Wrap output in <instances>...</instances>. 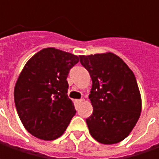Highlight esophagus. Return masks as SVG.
I'll list each match as a JSON object with an SVG mask.
<instances>
[{"label":"esophagus","instance_id":"esophagus-1","mask_svg":"<svg viewBox=\"0 0 159 159\" xmlns=\"http://www.w3.org/2000/svg\"><path fill=\"white\" fill-rule=\"evenodd\" d=\"M83 101H84L83 99H80V100H78V99H77V100H75V102H76L77 104L79 105V104H80V103H82V102H83Z\"/></svg>","mask_w":159,"mask_h":159}]
</instances>
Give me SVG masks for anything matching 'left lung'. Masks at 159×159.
I'll return each mask as SVG.
<instances>
[{"mask_svg":"<svg viewBox=\"0 0 159 159\" xmlns=\"http://www.w3.org/2000/svg\"><path fill=\"white\" fill-rule=\"evenodd\" d=\"M80 61L92 80L93 113L86 120L89 133L100 143H118L129 135L142 112L135 76L111 52L80 56Z\"/></svg>","mask_w":159,"mask_h":159,"instance_id":"1","label":"left lung"}]
</instances>
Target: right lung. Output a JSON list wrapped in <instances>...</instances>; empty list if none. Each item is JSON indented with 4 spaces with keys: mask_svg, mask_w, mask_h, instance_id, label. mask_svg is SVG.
Returning <instances> with one entry per match:
<instances>
[{
    "mask_svg": "<svg viewBox=\"0 0 159 159\" xmlns=\"http://www.w3.org/2000/svg\"><path fill=\"white\" fill-rule=\"evenodd\" d=\"M80 61L70 53L46 48L24 66L14 89L16 111L32 135L53 141L64 134L76 111L67 95L70 69Z\"/></svg>",
    "mask_w": 159,
    "mask_h": 159,
    "instance_id": "obj_1",
    "label": "right lung"
}]
</instances>
